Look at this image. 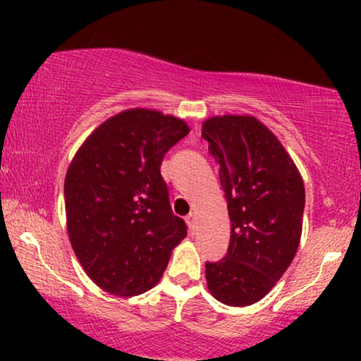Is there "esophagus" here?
<instances>
[{
  "instance_id": "34e87169",
  "label": "esophagus",
  "mask_w": 361,
  "mask_h": 361,
  "mask_svg": "<svg viewBox=\"0 0 361 361\" xmlns=\"http://www.w3.org/2000/svg\"><path fill=\"white\" fill-rule=\"evenodd\" d=\"M185 221H187V225H189V230H190V233H194L195 231V225H197V216H195V214H189L185 216Z\"/></svg>"
}]
</instances>
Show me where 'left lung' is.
Returning a JSON list of instances; mask_svg holds the SVG:
<instances>
[{"label": "left lung", "mask_w": 361, "mask_h": 361, "mask_svg": "<svg viewBox=\"0 0 361 361\" xmlns=\"http://www.w3.org/2000/svg\"><path fill=\"white\" fill-rule=\"evenodd\" d=\"M202 137L220 166L231 221L230 245L207 261L212 295L243 307L273 289L298 251L305 190L299 171L273 133L253 116H214Z\"/></svg>", "instance_id": "1"}]
</instances>
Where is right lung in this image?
Instances as JSON below:
<instances>
[{
  "mask_svg": "<svg viewBox=\"0 0 361 361\" xmlns=\"http://www.w3.org/2000/svg\"><path fill=\"white\" fill-rule=\"evenodd\" d=\"M187 135L184 121L135 108L98 126L73 157L63 184L68 236L85 273L106 293L149 290L185 238L161 164Z\"/></svg>",
  "mask_w": 361,
  "mask_h": 361,
  "instance_id": "1",
  "label": "right lung"
}]
</instances>
